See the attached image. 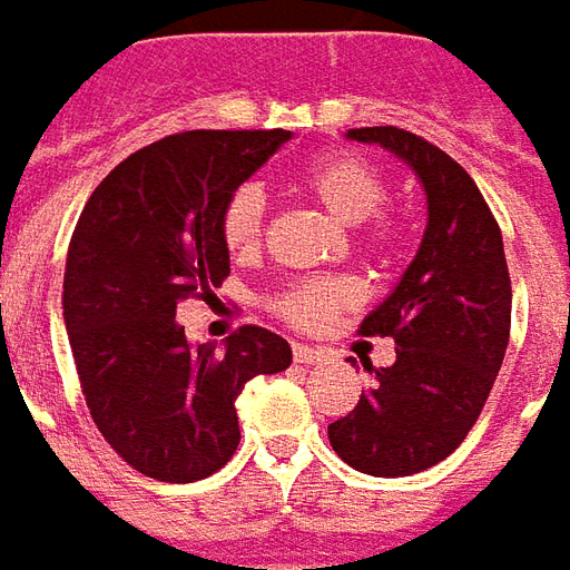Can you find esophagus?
Masks as SVG:
<instances>
[{
    "mask_svg": "<svg viewBox=\"0 0 570 570\" xmlns=\"http://www.w3.org/2000/svg\"><path fill=\"white\" fill-rule=\"evenodd\" d=\"M292 353L297 365H318V362H325V350H318V346H306V343H294Z\"/></svg>",
    "mask_w": 570,
    "mask_h": 570,
    "instance_id": "1",
    "label": "esophagus"
}]
</instances>
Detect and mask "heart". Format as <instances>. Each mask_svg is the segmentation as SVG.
Returning <instances> with one entry per match:
<instances>
[{
  "label": "heart",
  "instance_id": "1",
  "mask_svg": "<svg viewBox=\"0 0 570 570\" xmlns=\"http://www.w3.org/2000/svg\"><path fill=\"white\" fill-rule=\"evenodd\" d=\"M301 187L325 208V212L343 224V227H358L368 217L381 212L386 199L383 177L362 163L356 156H328L309 165L301 177ZM266 217V196L257 184H245L229 196L224 208V242L233 254H248L257 248L261 233H264ZM390 239V227L377 224L368 233L371 245H383ZM358 297V288L353 278L343 276H322L294 282L288 288L273 297V309L285 322H292L294 328H316L325 325L341 306H350Z\"/></svg>",
  "mask_w": 570,
  "mask_h": 570
}]
</instances>
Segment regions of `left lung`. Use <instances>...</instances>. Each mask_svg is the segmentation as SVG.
<instances>
[{"label": "left lung", "mask_w": 570, "mask_h": 570, "mask_svg": "<svg viewBox=\"0 0 570 570\" xmlns=\"http://www.w3.org/2000/svg\"><path fill=\"white\" fill-rule=\"evenodd\" d=\"M346 140L393 153L426 199L421 248L362 322L365 337H393L395 362L328 426L343 463L395 479L445 460L479 421L510 343V269L498 220L448 153L393 125Z\"/></svg>", "instance_id": "left-lung-1"}]
</instances>
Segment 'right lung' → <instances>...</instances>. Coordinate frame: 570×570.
<instances>
[{"label":"right lung","instance_id":"add662e5","mask_svg":"<svg viewBox=\"0 0 570 570\" xmlns=\"http://www.w3.org/2000/svg\"><path fill=\"white\" fill-rule=\"evenodd\" d=\"M292 131H184L137 149L85 202L67 252L63 325L91 421L159 482H196L239 445L236 395L292 365V346L245 325L189 343L184 301L229 276L224 208Z\"/></svg>","mask_w":570,"mask_h":570}]
</instances>
